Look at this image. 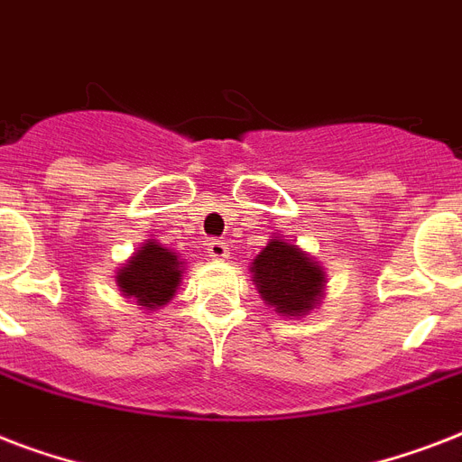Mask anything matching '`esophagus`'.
<instances>
[{"instance_id":"esophagus-1","label":"esophagus","mask_w":462,"mask_h":462,"mask_svg":"<svg viewBox=\"0 0 462 462\" xmlns=\"http://www.w3.org/2000/svg\"><path fill=\"white\" fill-rule=\"evenodd\" d=\"M208 254L210 259L225 261L230 256V249H227V245H225L223 239H208Z\"/></svg>"}]
</instances>
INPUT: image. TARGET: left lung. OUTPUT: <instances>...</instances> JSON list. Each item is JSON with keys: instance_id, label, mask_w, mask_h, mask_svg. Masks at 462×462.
I'll return each instance as SVG.
<instances>
[{"instance_id": "left-lung-1", "label": "left lung", "mask_w": 462, "mask_h": 462, "mask_svg": "<svg viewBox=\"0 0 462 462\" xmlns=\"http://www.w3.org/2000/svg\"><path fill=\"white\" fill-rule=\"evenodd\" d=\"M254 281L281 314L302 316L321 297L323 271L295 245L273 239L254 261Z\"/></svg>"}]
</instances>
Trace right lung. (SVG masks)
<instances>
[{"instance_id":"add662e5","label":"right lung","mask_w":462,"mask_h":462,"mask_svg":"<svg viewBox=\"0 0 462 462\" xmlns=\"http://www.w3.org/2000/svg\"><path fill=\"white\" fill-rule=\"evenodd\" d=\"M180 261L165 246L148 242L117 275L119 290L136 297L141 307H162L180 285Z\"/></svg>"}]
</instances>
